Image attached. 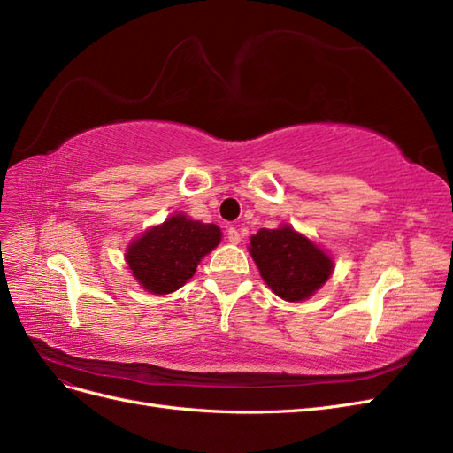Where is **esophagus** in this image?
Wrapping results in <instances>:
<instances>
[{"mask_svg":"<svg viewBox=\"0 0 453 453\" xmlns=\"http://www.w3.org/2000/svg\"><path fill=\"white\" fill-rule=\"evenodd\" d=\"M226 235H227V241L233 242V244H239L241 239H242V233L237 227H229Z\"/></svg>","mask_w":453,"mask_h":453,"instance_id":"34e87169","label":"esophagus"}]
</instances>
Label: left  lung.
<instances>
[{"label":"left lung","mask_w":453,"mask_h":453,"mask_svg":"<svg viewBox=\"0 0 453 453\" xmlns=\"http://www.w3.org/2000/svg\"><path fill=\"white\" fill-rule=\"evenodd\" d=\"M250 254L267 286L284 301L311 297L333 271V261L288 226L259 229L250 239Z\"/></svg>","instance_id":"1"}]
</instances>
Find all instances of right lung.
<instances>
[{"instance_id": "add662e5", "label": "right lung", "mask_w": 453, "mask_h": 453, "mask_svg": "<svg viewBox=\"0 0 453 453\" xmlns=\"http://www.w3.org/2000/svg\"><path fill=\"white\" fill-rule=\"evenodd\" d=\"M220 227L177 214L127 248V265L144 289L171 294L192 279L201 257L220 242Z\"/></svg>"}]
</instances>
